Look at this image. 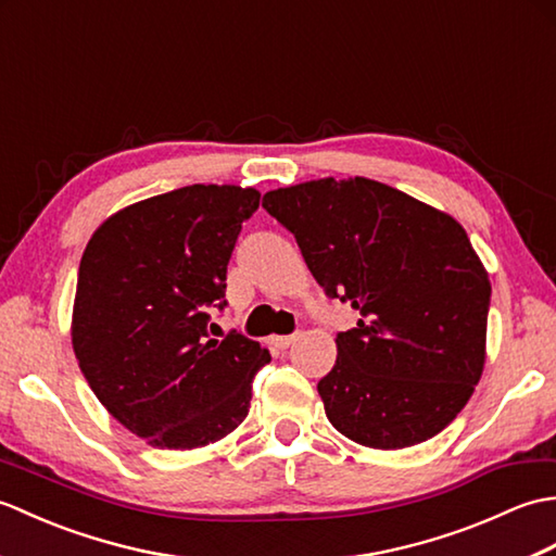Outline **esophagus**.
<instances>
[{
    "label": "esophagus",
    "instance_id": "obj_1",
    "mask_svg": "<svg viewBox=\"0 0 556 556\" xmlns=\"http://www.w3.org/2000/svg\"><path fill=\"white\" fill-rule=\"evenodd\" d=\"M293 341H296V334H289V337H271V344L277 349H289Z\"/></svg>",
    "mask_w": 556,
    "mask_h": 556
}]
</instances>
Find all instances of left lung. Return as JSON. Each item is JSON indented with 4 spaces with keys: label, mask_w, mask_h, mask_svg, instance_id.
Instances as JSON below:
<instances>
[{
    "label": "left lung",
    "mask_w": 556,
    "mask_h": 556,
    "mask_svg": "<svg viewBox=\"0 0 556 556\" xmlns=\"http://www.w3.org/2000/svg\"><path fill=\"white\" fill-rule=\"evenodd\" d=\"M263 207L296 236L327 296L361 313L317 382L329 422L372 448L442 432L485 365L492 287L464 227L363 176L277 188Z\"/></svg>",
    "instance_id": "obj_1"
}]
</instances>
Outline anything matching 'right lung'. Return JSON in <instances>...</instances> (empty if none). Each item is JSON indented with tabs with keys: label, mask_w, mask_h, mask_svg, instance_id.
Instances as JSON below:
<instances>
[{
	"label": "right lung",
	"mask_w": 556,
	"mask_h": 556,
	"mask_svg": "<svg viewBox=\"0 0 556 556\" xmlns=\"http://www.w3.org/2000/svg\"><path fill=\"white\" fill-rule=\"evenodd\" d=\"M257 205L255 188L184 186L114 212L83 251L71 317L78 368L152 446H205L248 416L269 351L236 332L210 339L206 327L207 311L227 305L229 257Z\"/></svg>",
	"instance_id": "right-lung-1"
}]
</instances>
